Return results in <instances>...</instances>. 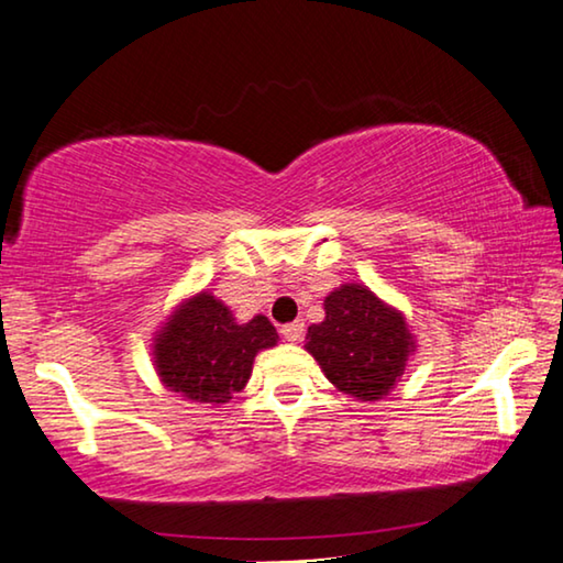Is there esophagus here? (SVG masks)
Segmentation results:
<instances>
[{"label": "esophagus", "instance_id": "esophagus-1", "mask_svg": "<svg viewBox=\"0 0 563 563\" xmlns=\"http://www.w3.org/2000/svg\"><path fill=\"white\" fill-rule=\"evenodd\" d=\"M282 335L287 338L289 342H297V340H301V335H305V322L297 320V322L284 324V328H282Z\"/></svg>", "mask_w": 563, "mask_h": 563}]
</instances>
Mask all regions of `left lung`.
<instances>
[{
  "mask_svg": "<svg viewBox=\"0 0 563 563\" xmlns=\"http://www.w3.org/2000/svg\"><path fill=\"white\" fill-rule=\"evenodd\" d=\"M413 347L401 312L371 289L345 284L324 299V320L307 330V350L330 383L345 394L378 401L401 376Z\"/></svg>",
  "mask_w": 563,
  "mask_h": 563,
  "instance_id": "left-lung-1",
  "label": "left lung"
}]
</instances>
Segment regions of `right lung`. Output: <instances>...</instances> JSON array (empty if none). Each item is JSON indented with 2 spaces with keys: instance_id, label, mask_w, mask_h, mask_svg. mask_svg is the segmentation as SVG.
<instances>
[{
  "instance_id": "right-lung-1",
  "label": "right lung",
  "mask_w": 563,
  "mask_h": 563,
  "mask_svg": "<svg viewBox=\"0 0 563 563\" xmlns=\"http://www.w3.org/2000/svg\"><path fill=\"white\" fill-rule=\"evenodd\" d=\"M274 324L256 314L235 324L223 301L202 295L185 301L154 345V365L169 390L198 404H228L251 378L258 350L276 345Z\"/></svg>"
}]
</instances>
